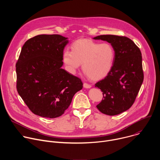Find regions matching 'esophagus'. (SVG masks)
Instances as JSON below:
<instances>
[{"label":"esophagus","instance_id":"esophagus-1","mask_svg":"<svg viewBox=\"0 0 160 160\" xmlns=\"http://www.w3.org/2000/svg\"><path fill=\"white\" fill-rule=\"evenodd\" d=\"M83 87L86 88H89L91 87V85L87 83H83Z\"/></svg>","mask_w":160,"mask_h":160}]
</instances>
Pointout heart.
I'll return each mask as SVG.
<instances>
[{
    "mask_svg": "<svg viewBox=\"0 0 160 160\" xmlns=\"http://www.w3.org/2000/svg\"><path fill=\"white\" fill-rule=\"evenodd\" d=\"M115 59V51L111 44L85 38L74 42L72 51L66 49L62 55L63 61L70 72H75L82 63L83 72L92 80L105 77L111 72Z\"/></svg>",
    "mask_w": 160,
    "mask_h": 160,
    "instance_id": "b5f03b06",
    "label": "heart"
}]
</instances>
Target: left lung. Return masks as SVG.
Wrapping results in <instances>:
<instances>
[{
    "label": "left lung",
    "mask_w": 160,
    "mask_h": 160,
    "mask_svg": "<svg viewBox=\"0 0 160 160\" xmlns=\"http://www.w3.org/2000/svg\"><path fill=\"white\" fill-rule=\"evenodd\" d=\"M94 39L107 41L115 51L111 72L95 87L100 88L103 94L97 108L105 115H117L133 105L139 92L144 80L141 52L127 37L103 35Z\"/></svg>",
    "instance_id": "1"
}]
</instances>
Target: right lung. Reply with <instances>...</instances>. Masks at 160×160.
Returning a JSON list of instances; mask_svg holds the SVG:
<instances>
[{
    "label": "right lung",
    "mask_w": 160,
    "mask_h": 160,
    "mask_svg": "<svg viewBox=\"0 0 160 160\" xmlns=\"http://www.w3.org/2000/svg\"><path fill=\"white\" fill-rule=\"evenodd\" d=\"M68 43L59 35H39L28 39L21 49L16 64V88L35 115L61 117L83 87L80 78L61 68Z\"/></svg>",
    "instance_id": "1"
}]
</instances>
